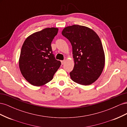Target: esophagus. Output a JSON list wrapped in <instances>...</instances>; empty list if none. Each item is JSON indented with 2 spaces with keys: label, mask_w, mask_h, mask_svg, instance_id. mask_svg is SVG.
<instances>
[{
  "label": "esophagus",
  "mask_w": 127,
  "mask_h": 127,
  "mask_svg": "<svg viewBox=\"0 0 127 127\" xmlns=\"http://www.w3.org/2000/svg\"><path fill=\"white\" fill-rule=\"evenodd\" d=\"M65 61H66V60H64L61 61V64H64Z\"/></svg>",
  "instance_id": "34e87169"
}]
</instances>
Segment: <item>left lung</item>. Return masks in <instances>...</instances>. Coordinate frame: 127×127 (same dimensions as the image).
<instances>
[{"mask_svg":"<svg viewBox=\"0 0 127 127\" xmlns=\"http://www.w3.org/2000/svg\"><path fill=\"white\" fill-rule=\"evenodd\" d=\"M62 34L72 45L75 64L70 72L71 79L80 85H91L100 76L105 64L99 36L93 30L78 25L64 28Z\"/></svg>","mask_w":127,"mask_h":127,"instance_id":"left-lung-1","label":"left lung"}]
</instances>
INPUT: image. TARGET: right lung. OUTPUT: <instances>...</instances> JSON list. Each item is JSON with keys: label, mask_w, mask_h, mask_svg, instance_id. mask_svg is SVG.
I'll return each mask as SVG.
<instances>
[{"label": "right lung", "mask_w": 127, "mask_h": 127, "mask_svg": "<svg viewBox=\"0 0 127 127\" xmlns=\"http://www.w3.org/2000/svg\"><path fill=\"white\" fill-rule=\"evenodd\" d=\"M58 32L55 28H46L28 36L22 45L19 67L29 83L40 86L52 79L61 62L55 59L51 42Z\"/></svg>", "instance_id": "obj_1"}]
</instances>
